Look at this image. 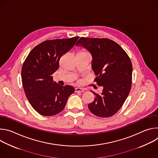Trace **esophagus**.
I'll use <instances>...</instances> for the list:
<instances>
[{"label":"esophagus","instance_id":"34e87169","mask_svg":"<svg viewBox=\"0 0 158 158\" xmlns=\"http://www.w3.org/2000/svg\"><path fill=\"white\" fill-rule=\"evenodd\" d=\"M84 91V89L81 87L75 88V93H82Z\"/></svg>","mask_w":158,"mask_h":158}]
</instances>
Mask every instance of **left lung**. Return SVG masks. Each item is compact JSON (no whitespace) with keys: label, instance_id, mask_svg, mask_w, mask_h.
Returning a JSON list of instances; mask_svg holds the SVG:
<instances>
[{"label":"left lung","instance_id":"left-lung-1","mask_svg":"<svg viewBox=\"0 0 158 158\" xmlns=\"http://www.w3.org/2000/svg\"><path fill=\"white\" fill-rule=\"evenodd\" d=\"M87 50L93 57L92 69L97 76L94 81L102 86V92L96 94L88 104L92 113L101 118L115 114L127 99L132 83V66L124 49L109 39L81 37L76 43Z\"/></svg>","mask_w":158,"mask_h":158}]
</instances>
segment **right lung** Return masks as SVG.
I'll list each match as a JSON object with an SVG mask.
<instances>
[{
	"label": "right lung",
	"instance_id": "obj_1",
	"mask_svg": "<svg viewBox=\"0 0 158 158\" xmlns=\"http://www.w3.org/2000/svg\"><path fill=\"white\" fill-rule=\"evenodd\" d=\"M79 37L44 41L29 54L22 65V82L26 97L41 115L51 116L61 112L74 88L53 81L60 57L74 46Z\"/></svg>",
	"mask_w": 158,
	"mask_h": 158
}]
</instances>
